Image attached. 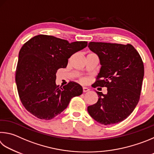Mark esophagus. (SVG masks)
<instances>
[{
	"label": "esophagus",
	"mask_w": 154,
	"mask_h": 154,
	"mask_svg": "<svg viewBox=\"0 0 154 154\" xmlns=\"http://www.w3.org/2000/svg\"><path fill=\"white\" fill-rule=\"evenodd\" d=\"M89 91V89L88 88H86V87H83V92H87Z\"/></svg>",
	"instance_id": "34e87169"
}]
</instances>
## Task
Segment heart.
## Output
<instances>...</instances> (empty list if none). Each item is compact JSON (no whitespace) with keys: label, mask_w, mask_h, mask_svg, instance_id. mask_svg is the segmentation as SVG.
<instances>
[{"label":"heart","mask_w":154,"mask_h":154,"mask_svg":"<svg viewBox=\"0 0 154 154\" xmlns=\"http://www.w3.org/2000/svg\"><path fill=\"white\" fill-rule=\"evenodd\" d=\"M82 81H83V82H85V81H86V80H85V79H83V80H82Z\"/></svg>","instance_id":"b5f03b06"}]
</instances>
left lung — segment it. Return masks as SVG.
Instances as JSON below:
<instances>
[{"mask_svg":"<svg viewBox=\"0 0 154 154\" xmlns=\"http://www.w3.org/2000/svg\"><path fill=\"white\" fill-rule=\"evenodd\" d=\"M88 47L97 55L101 65L94 87H106L107 94L96 91L98 100L89 106L88 111L102 125L119 123L139 102L144 76L143 61L131 44L91 42Z\"/></svg>","mask_w":154,"mask_h":154,"instance_id":"1","label":"left lung"}]
</instances>
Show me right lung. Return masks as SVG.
I'll use <instances>...</instances> for the list:
<instances>
[{"mask_svg": "<svg viewBox=\"0 0 154 154\" xmlns=\"http://www.w3.org/2000/svg\"><path fill=\"white\" fill-rule=\"evenodd\" d=\"M88 46L52 35L34 36L22 46L15 72L19 97L26 110L38 119L50 120L67 107L71 99L83 93L74 82L56 85L57 71L66 67L69 58Z\"/></svg>", "mask_w": 154, "mask_h": 154, "instance_id": "obj_1", "label": "right lung"}]
</instances>
